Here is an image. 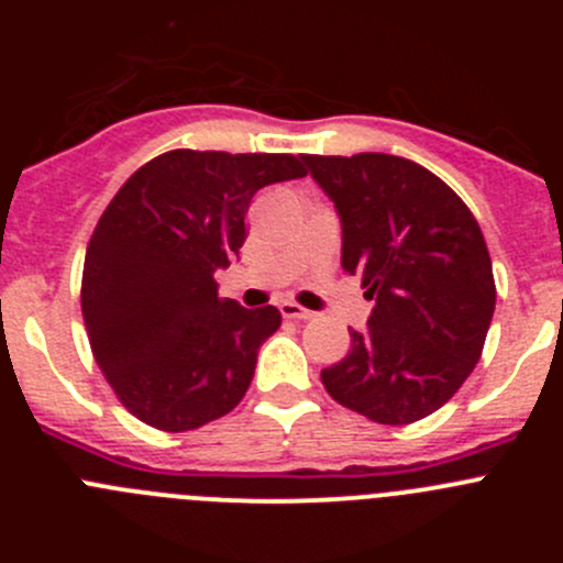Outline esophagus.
I'll use <instances>...</instances> for the list:
<instances>
[{
	"label": "esophagus",
	"instance_id": "34e87169",
	"mask_svg": "<svg viewBox=\"0 0 563 563\" xmlns=\"http://www.w3.org/2000/svg\"><path fill=\"white\" fill-rule=\"evenodd\" d=\"M278 310H282V316L285 318H296V321H307V318L316 316V312L305 310V307H298L296 301H282V305H278Z\"/></svg>",
	"mask_w": 563,
	"mask_h": 563
}]
</instances>
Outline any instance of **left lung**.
Listing matches in <instances>:
<instances>
[{
	"label": "left lung",
	"mask_w": 563,
	"mask_h": 563,
	"mask_svg": "<svg viewBox=\"0 0 563 563\" xmlns=\"http://www.w3.org/2000/svg\"><path fill=\"white\" fill-rule=\"evenodd\" d=\"M341 220V267L372 298L350 355L321 372L346 409L383 426L437 411L474 372L494 318L490 253L474 213L406 157L305 154Z\"/></svg>",
	"instance_id": "obj_1"
}]
</instances>
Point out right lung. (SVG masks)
Instances as JSON below:
<instances>
[{
    "label": "right lung",
    "mask_w": 563,
    "mask_h": 563,
    "mask_svg": "<svg viewBox=\"0 0 563 563\" xmlns=\"http://www.w3.org/2000/svg\"><path fill=\"white\" fill-rule=\"evenodd\" d=\"M305 174L292 154L174 148L114 194L89 239L81 310L103 377L137 420L191 431L245 397L282 312L220 298L213 273L239 256L253 194Z\"/></svg>",
    "instance_id": "obj_1"
}]
</instances>
